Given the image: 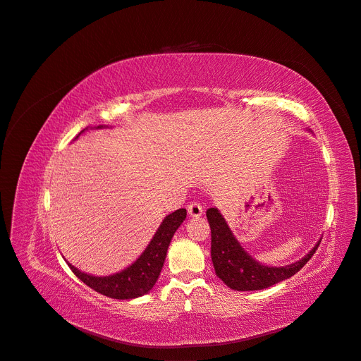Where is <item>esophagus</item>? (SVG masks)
Wrapping results in <instances>:
<instances>
[{"mask_svg":"<svg viewBox=\"0 0 361 361\" xmlns=\"http://www.w3.org/2000/svg\"><path fill=\"white\" fill-rule=\"evenodd\" d=\"M187 211H188V215H190L192 218H199L203 214V207H202L200 203L192 202L190 204L187 206Z\"/></svg>","mask_w":361,"mask_h":361,"instance_id":"esophagus-1","label":"esophagus"}]
</instances>
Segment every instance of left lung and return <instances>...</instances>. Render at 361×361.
<instances>
[{"mask_svg": "<svg viewBox=\"0 0 361 361\" xmlns=\"http://www.w3.org/2000/svg\"><path fill=\"white\" fill-rule=\"evenodd\" d=\"M206 216L212 233L211 256L215 274L225 282L226 287L235 291L263 290L291 278L312 259L322 240L320 238L314 247L295 263L287 264V267H264L241 247L216 207H209L206 211Z\"/></svg>", "mask_w": 361, "mask_h": 361, "instance_id": "obj_1", "label": "left lung"}]
</instances>
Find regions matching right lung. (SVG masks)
Wrapping results in <instances>:
<instances>
[{
  "instance_id": "1",
  "label": "right lung",
  "mask_w": 361,
  "mask_h": 361,
  "mask_svg": "<svg viewBox=\"0 0 361 361\" xmlns=\"http://www.w3.org/2000/svg\"><path fill=\"white\" fill-rule=\"evenodd\" d=\"M102 127L106 126H98L97 128ZM185 209H177L176 212L166 215L165 219L161 222L154 238L147 244L145 252L137 257L135 263H131L128 268H126L121 272L109 276H93L79 271L78 268H74L70 263L68 267L82 282H85L87 287H90L99 294L117 300H130L142 297L154 288L155 282L158 281L171 238L174 237L178 226L185 219Z\"/></svg>"
}]
</instances>
